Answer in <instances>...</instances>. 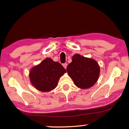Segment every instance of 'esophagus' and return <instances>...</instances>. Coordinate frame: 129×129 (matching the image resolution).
<instances>
[{
	"label": "esophagus",
	"mask_w": 129,
	"mask_h": 129,
	"mask_svg": "<svg viewBox=\"0 0 129 129\" xmlns=\"http://www.w3.org/2000/svg\"><path fill=\"white\" fill-rule=\"evenodd\" d=\"M62 65H63V66L64 67V69H66V68H67V64L66 63H63V64Z\"/></svg>",
	"instance_id": "obj_1"
}]
</instances>
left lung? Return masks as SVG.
<instances>
[{
	"instance_id": "8db88e82",
	"label": "left lung",
	"mask_w": 129,
	"mask_h": 129,
	"mask_svg": "<svg viewBox=\"0 0 129 129\" xmlns=\"http://www.w3.org/2000/svg\"><path fill=\"white\" fill-rule=\"evenodd\" d=\"M67 72L75 85L81 89H87L97 81L100 71L95 60L75 54L72 57V62L67 66Z\"/></svg>"
}]
</instances>
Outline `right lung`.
I'll return each mask as SVG.
<instances>
[{
    "instance_id": "1",
    "label": "right lung",
    "mask_w": 129,
    "mask_h": 129,
    "mask_svg": "<svg viewBox=\"0 0 129 129\" xmlns=\"http://www.w3.org/2000/svg\"><path fill=\"white\" fill-rule=\"evenodd\" d=\"M66 72L61 64L46 58L41 63L33 67L30 73L31 83L41 91H49L57 86L59 77Z\"/></svg>"
}]
</instances>
